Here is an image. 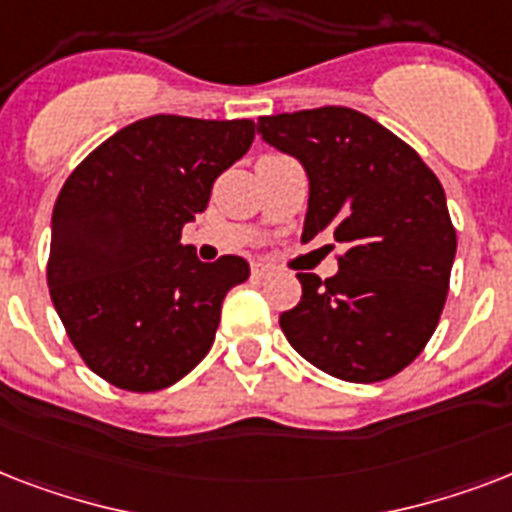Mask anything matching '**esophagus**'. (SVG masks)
<instances>
[{"label": "esophagus", "mask_w": 512, "mask_h": 512, "mask_svg": "<svg viewBox=\"0 0 512 512\" xmlns=\"http://www.w3.org/2000/svg\"><path fill=\"white\" fill-rule=\"evenodd\" d=\"M265 276H271V268L268 265L252 263V279H265Z\"/></svg>", "instance_id": "34e87169"}]
</instances>
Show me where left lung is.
Segmentation results:
<instances>
[{
  "label": "left lung",
  "instance_id": "obj_1",
  "mask_svg": "<svg viewBox=\"0 0 512 512\" xmlns=\"http://www.w3.org/2000/svg\"><path fill=\"white\" fill-rule=\"evenodd\" d=\"M257 132L311 180L303 241L329 233L340 271L297 273L289 345L345 382H382L420 356L449 295L457 231L444 185L409 143L353 108L260 116Z\"/></svg>",
  "mask_w": 512,
  "mask_h": 512
}]
</instances>
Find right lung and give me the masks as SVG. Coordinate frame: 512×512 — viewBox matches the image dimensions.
<instances>
[{
    "mask_svg": "<svg viewBox=\"0 0 512 512\" xmlns=\"http://www.w3.org/2000/svg\"><path fill=\"white\" fill-rule=\"evenodd\" d=\"M252 140V119L148 116L100 143L60 188L52 305L84 364L114 388H170L212 348L223 297L249 279V263H199L180 236Z\"/></svg>",
    "mask_w": 512,
    "mask_h": 512,
    "instance_id": "add662e5",
    "label": "right lung"
}]
</instances>
